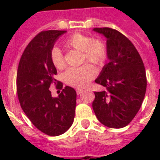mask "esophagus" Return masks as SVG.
Wrapping results in <instances>:
<instances>
[{"mask_svg":"<svg viewBox=\"0 0 160 160\" xmlns=\"http://www.w3.org/2000/svg\"><path fill=\"white\" fill-rule=\"evenodd\" d=\"M83 91L82 89H76V94L77 95H80V94H81Z\"/></svg>","mask_w":160,"mask_h":160,"instance_id":"34e87169","label":"esophagus"}]
</instances>
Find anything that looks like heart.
Instances as JSON below:
<instances>
[{
	"instance_id": "b5f03b06",
	"label": "heart",
	"mask_w": 160,
	"mask_h": 160,
	"mask_svg": "<svg viewBox=\"0 0 160 160\" xmlns=\"http://www.w3.org/2000/svg\"><path fill=\"white\" fill-rule=\"evenodd\" d=\"M68 49H75L82 52V61L91 63L98 67L105 63L108 55L106 44L100 39H94L92 36L82 33H74L64 42ZM50 57L53 65L58 70L65 69V60L62 51L57 47L51 51ZM95 76V70L92 65L85 64L80 67L68 69L64 74L65 82L72 87L83 88L90 83Z\"/></svg>"
}]
</instances>
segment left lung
<instances>
[{
	"instance_id": "left-lung-1",
	"label": "left lung",
	"mask_w": 160,
	"mask_h": 160,
	"mask_svg": "<svg viewBox=\"0 0 160 160\" xmlns=\"http://www.w3.org/2000/svg\"><path fill=\"white\" fill-rule=\"evenodd\" d=\"M94 31L107 38L109 62L95 80L106 90L95 92L93 109L101 124L120 129L131 122L144 100L147 87L144 63L133 43L119 31L109 27Z\"/></svg>"
}]
</instances>
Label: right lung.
<instances>
[{
    "instance_id": "right-lung-1",
    "label": "right lung",
    "mask_w": 160,
    "mask_h": 160,
    "mask_svg": "<svg viewBox=\"0 0 160 160\" xmlns=\"http://www.w3.org/2000/svg\"><path fill=\"white\" fill-rule=\"evenodd\" d=\"M66 31H44L36 35L21 55L16 75V91L20 105L31 123L44 134L58 136L72 125L76 106V92L55 79L57 70L50 57L59 36ZM62 89L58 98L48 88Z\"/></svg>"
}]
</instances>
